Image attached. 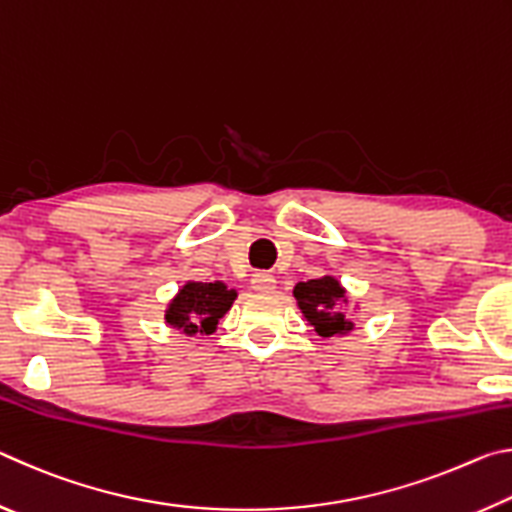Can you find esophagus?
I'll return each instance as SVG.
<instances>
[{
	"label": "esophagus",
	"instance_id": "1",
	"mask_svg": "<svg viewBox=\"0 0 512 512\" xmlns=\"http://www.w3.org/2000/svg\"><path fill=\"white\" fill-rule=\"evenodd\" d=\"M250 287H253L257 293H268L275 289V277L266 271H259L250 277Z\"/></svg>",
	"mask_w": 512,
	"mask_h": 512
}]
</instances>
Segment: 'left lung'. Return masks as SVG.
Returning a JSON list of instances; mask_svg holds the SVG:
<instances>
[{"label":"left lung","mask_w":512,"mask_h":512,"mask_svg":"<svg viewBox=\"0 0 512 512\" xmlns=\"http://www.w3.org/2000/svg\"><path fill=\"white\" fill-rule=\"evenodd\" d=\"M293 296H296L302 314L307 316L320 336H334L352 329L350 320H345V314L336 309V302L345 298V291L334 277L300 282L293 289Z\"/></svg>","instance_id":"obj_1"}]
</instances>
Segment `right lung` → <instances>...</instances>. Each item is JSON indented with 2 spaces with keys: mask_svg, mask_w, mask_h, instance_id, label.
Returning a JSON list of instances; mask_svg holds the SVG:
<instances>
[{
  "mask_svg": "<svg viewBox=\"0 0 512 512\" xmlns=\"http://www.w3.org/2000/svg\"><path fill=\"white\" fill-rule=\"evenodd\" d=\"M237 293L221 282H187L167 311V323L185 334H212Z\"/></svg>",
  "mask_w": 512,
  "mask_h": 512,
  "instance_id": "1",
  "label": "right lung"
}]
</instances>
